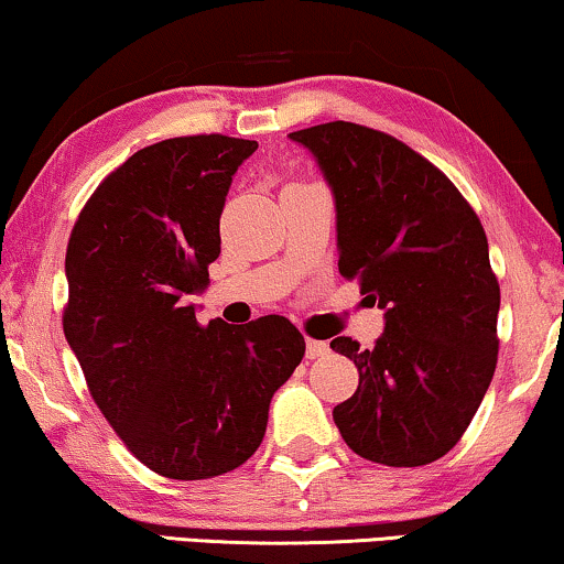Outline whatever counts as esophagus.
I'll return each instance as SVG.
<instances>
[{
	"mask_svg": "<svg viewBox=\"0 0 564 564\" xmlns=\"http://www.w3.org/2000/svg\"><path fill=\"white\" fill-rule=\"evenodd\" d=\"M330 354V346L325 340H312L306 338V359H319V356Z\"/></svg>",
	"mask_w": 564,
	"mask_h": 564,
	"instance_id": "esophagus-1",
	"label": "esophagus"
}]
</instances>
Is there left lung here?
<instances>
[{
    "label": "left lung",
    "mask_w": 564,
    "mask_h": 564,
    "mask_svg": "<svg viewBox=\"0 0 564 564\" xmlns=\"http://www.w3.org/2000/svg\"><path fill=\"white\" fill-rule=\"evenodd\" d=\"M289 138L315 155L333 192L340 275L359 278L384 312L372 348L330 340L359 369L333 422L361 458L426 466L463 437L497 367L500 286L481 220L437 166L390 134L327 122Z\"/></svg>",
    "instance_id": "1"
}]
</instances>
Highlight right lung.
Returning a JSON list of instances; mask_svg holds the SVG:
<instances>
[{"mask_svg":"<svg viewBox=\"0 0 564 564\" xmlns=\"http://www.w3.org/2000/svg\"><path fill=\"white\" fill-rule=\"evenodd\" d=\"M254 140L171 138L98 184L67 245L64 335L106 422L166 479L229 474L265 437L275 390L304 356L281 315L197 323L218 220Z\"/></svg>","mask_w":564,"mask_h":564,"instance_id":"add662e5","label":"right lung"}]
</instances>
